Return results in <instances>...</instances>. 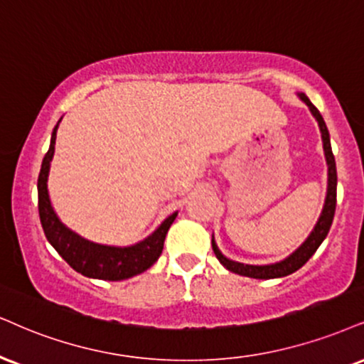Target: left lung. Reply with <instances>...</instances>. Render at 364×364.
<instances>
[{"label":"left lung","mask_w":364,"mask_h":364,"mask_svg":"<svg viewBox=\"0 0 364 364\" xmlns=\"http://www.w3.org/2000/svg\"><path fill=\"white\" fill-rule=\"evenodd\" d=\"M300 100H302L306 105L311 107V113L314 114V118L317 119L319 123L321 133H322V143H324V154H326V160H327V175H329V181H327V197H326V204L324 209H322V214L317 221L316 228L311 232V236L304 241V245L300 246L297 251L290 255L289 258H285L284 262L275 263V264H263V267H257V264H243L237 262H231L226 257H223L221 251L218 250L216 243L213 240V250L216 258L221 262L228 270L232 273H237V275L243 277H250V278H259V280H270V278H278V277H287L290 273L297 272L299 268H302L304 264L309 262V258L316 253L317 248H319L322 241L326 240L327 232L331 230V224H333L334 219V213H336V187H338V172H336V160L333 155V150H331V140H329V132H327V127L322 119V116L319 113L316 106L312 105L311 100L306 96V94H299Z\"/></svg>","instance_id":"left-lung-1"}]
</instances>
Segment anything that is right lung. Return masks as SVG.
I'll return each mask as SVG.
<instances>
[{
    "label": "right lung",
    "instance_id": "right-lung-1",
    "mask_svg": "<svg viewBox=\"0 0 364 364\" xmlns=\"http://www.w3.org/2000/svg\"><path fill=\"white\" fill-rule=\"evenodd\" d=\"M57 128L58 123L52 132L50 148L43 156L42 168L38 173V214L48 243L75 272L89 278L118 282L148 270L161 255L165 236H167L173 219L177 218V213L165 219L154 235H150L140 243L128 246V248L96 245L75 235L60 223V219L53 213L50 199H48L47 178L53 150H55Z\"/></svg>",
    "mask_w": 364,
    "mask_h": 364
}]
</instances>
